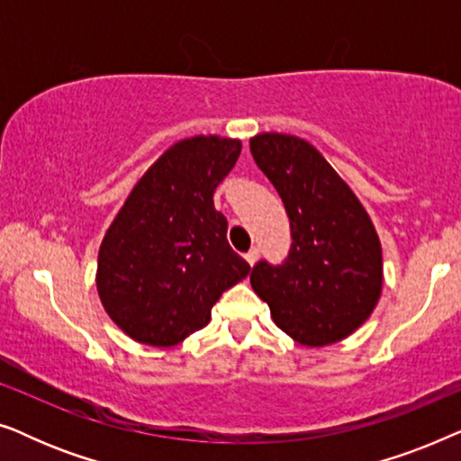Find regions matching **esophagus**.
Wrapping results in <instances>:
<instances>
[{"label": "esophagus", "mask_w": 461, "mask_h": 461, "mask_svg": "<svg viewBox=\"0 0 461 461\" xmlns=\"http://www.w3.org/2000/svg\"><path fill=\"white\" fill-rule=\"evenodd\" d=\"M258 258H260V249H258V248H251L248 254H245V260H248L251 267H254V264L258 262Z\"/></svg>", "instance_id": "obj_1"}]
</instances>
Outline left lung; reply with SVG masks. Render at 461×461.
I'll list each match as a JSON object with an SVG mask.
<instances>
[{"instance_id": "1", "label": "left lung", "mask_w": 461, "mask_h": 461, "mask_svg": "<svg viewBox=\"0 0 461 461\" xmlns=\"http://www.w3.org/2000/svg\"><path fill=\"white\" fill-rule=\"evenodd\" d=\"M249 150L273 182L292 226L283 264L251 268L254 292L276 327L304 346H327L358 330L382 294V245L350 186L311 142L258 134Z\"/></svg>"}]
</instances>
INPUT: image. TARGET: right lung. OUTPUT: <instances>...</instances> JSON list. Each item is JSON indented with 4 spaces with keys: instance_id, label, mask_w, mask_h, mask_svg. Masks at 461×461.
<instances>
[{
    "instance_id": "add662e5",
    "label": "right lung",
    "mask_w": 461,
    "mask_h": 461,
    "mask_svg": "<svg viewBox=\"0 0 461 461\" xmlns=\"http://www.w3.org/2000/svg\"><path fill=\"white\" fill-rule=\"evenodd\" d=\"M241 140L194 136L169 147L131 188L98 251L104 311L136 342L174 346L212 319V306L251 267L226 241L213 191Z\"/></svg>"
}]
</instances>
